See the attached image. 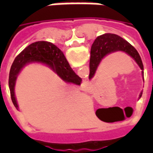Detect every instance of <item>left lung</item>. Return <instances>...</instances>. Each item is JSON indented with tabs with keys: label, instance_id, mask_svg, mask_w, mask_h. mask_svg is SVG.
<instances>
[{
	"label": "left lung",
	"instance_id": "obj_1",
	"mask_svg": "<svg viewBox=\"0 0 153 153\" xmlns=\"http://www.w3.org/2000/svg\"><path fill=\"white\" fill-rule=\"evenodd\" d=\"M117 51H123L131 57L142 70V74L143 77V65L141 57L134 47L118 35L105 33L97 37L91 47L89 79H92L94 77L101 61L108 55ZM141 96L142 93L139 97H141Z\"/></svg>",
	"mask_w": 153,
	"mask_h": 153
}]
</instances>
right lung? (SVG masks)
<instances>
[{"label":"right lung","instance_id":"obj_1","mask_svg":"<svg viewBox=\"0 0 153 153\" xmlns=\"http://www.w3.org/2000/svg\"><path fill=\"white\" fill-rule=\"evenodd\" d=\"M31 63L46 65L65 83H74L76 85L81 84L82 79L71 69L64 53L56 45L46 41L33 42L25 48L15 57L10 71L9 87L10 97L12 102L17 110H19V106L15 94L16 79L22 69L26 65Z\"/></svg>","mask_w":153,"mask_h":153}]
</instances>
